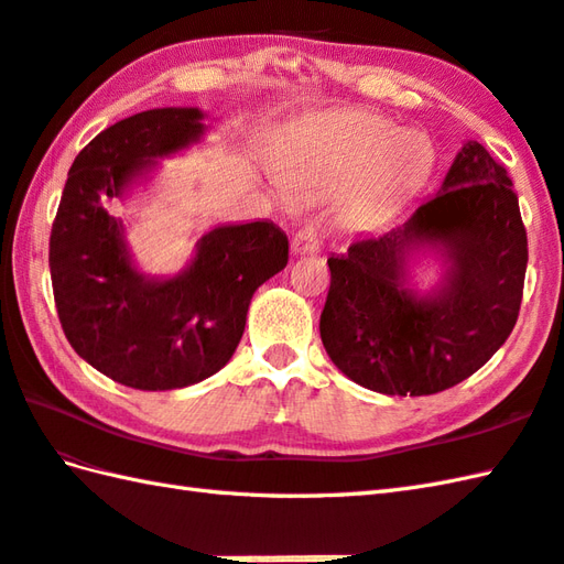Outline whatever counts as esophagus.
Segmentation results:
<instances>
[{
    "mask_svg": "<svg viewBox=\"0 0 564 564\" xmlns=\"http://www.w3.org/2000/svg\"><path fill=\"white\" fill-rule=\"evenodd\" d=\"M293 254H317L319 251V235L313 225H301L291 239Z\"/></svg>",
    "mask_w": 564,
    "mask_h": 564,
    "instance_id": "1",
    "label": "esophagus"
}]
</instances>
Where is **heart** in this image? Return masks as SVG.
Listing matches in <instances>:
<instances>
[{"instance_id": "heart-1", "label": "heart", "mask_w": 564, "mask_h": 564, "mask_svg": "<svg viewBox=\"0 0 564 564\" xmlns=\"http://www.w3.org/2000/svg\"><path fill=\"white\" fill-rule=\"evenodd\" d=\"M431 162L429 142L366 111L322 116L291 152L295 184L322 191L344 188L341 218L366 227L386 218Z\"/></svg>"}]
</instances>
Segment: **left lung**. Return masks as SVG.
Masks as SVG:
<instances>
[{
  "label": "left lung",
  "instance_id": "1",
  "mask_svg": "<svg viewBox=\"0 0 564 564\" xmlns=\"http://www.w3.org/2000/svg\"><path fill=\"white\" fill-rule=\"evenodd\" d=\"M511 178L477 140L463 142L436 196L382 235L327 259L322 344L346 378L419 398L480 370L517 325L529 242ZM440 261L429 292L421 259Z\"/></svg>",
  "mask_w": 564,
  "mask_h": 564
}]
</instances>
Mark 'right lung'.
Wrapping results in <instances>:
<instances>
[{"mask_svg": "<svg viewBox=\"0 0 564 564\" xmlns=\"http://www.w3.org/2000/svg\"><path fill=\"white\" fill-rule=\"evenodd\" d=\"M206 130V111L191 106L123 118L77 154L59 198L47 257L59 325L84 361L128 388L178 390L218 373L251 295L289 263L285 232L254 220L213 227L174 275L138 269L111 208Z\"/></svg>", "mask_w": 564, "mask_h": 564, "instance_id": "right-lung-1", "label": "right lung"}]
</instances>
